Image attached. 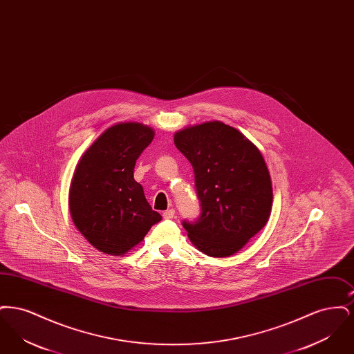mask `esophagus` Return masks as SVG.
I'll return each instance as SVG.
<instances>
[{
	"mask_svg": "<svg viewBox=\"0 0 354 354\" xmlns=\"http://www.w3.org/2000/svg\"><path fill=\"white\" fill-rule=\"evenodd\" d=\"M175 216V209H167L163 212V218L165 219H172Z\"/></svg>",
	"mask_w": 354,
	"mask_h": 354,
	"instance_id": "1",
	"label": "esophagus"
}]
</instances>
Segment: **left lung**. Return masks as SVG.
<instances>
[{"label":"left lung","instance_id":"1","mask_svg":"<svg viewBox=\"0 0 354 354\" xmlns=\"http://www.w3.org/2000/svg\"><path fill=\"white\" fill-rule=\"evenodd\" d=\"M174 143L191 163L202 214L183 221L192 244L211 257L239 252L270 219L272 182L259 149L219 120L185 127Z\"/></svg>","mask_w":354,"mask_h":354}]
</instances>
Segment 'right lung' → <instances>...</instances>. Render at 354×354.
<instances>
[{"instance_id": "right-lung-1", "label": "right lung", "mask_w": 354, "mask_h": 354, "mask_svg": "<svg viewBox=\"0 0 354 354\" xmlns=\"http://www.w3.org/2000/svg\"><path fill=\"white\" fill-rule=\"evenodd\" d=\"M153 135L142 123L114 124L97 138L75 167L68 191L70 215L101 252H129L162 220L134 179L135 162Z\"/></svg>"}]
</instances>
